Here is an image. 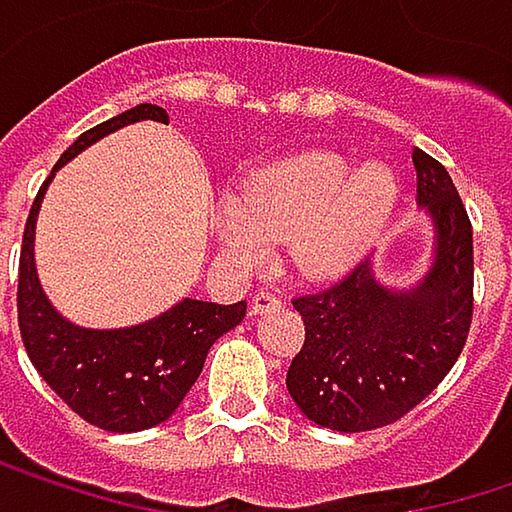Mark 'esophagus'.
Returning <instances> with one entry per match:
<instances>
[{"label": "esophagus", "instance_id": "1", "mask_svg": "<svg viewBox=\"0 0 512 512\" xmlns=\"http://www.w3.org/2000/svg\"><path fill=\"white\" fill-rule=\"evenodd\" d=\"M281 304L278 299V293H272V290H257L255 296H252V316H260V313H266V310H275Z\"/></svg>", "mask_w": 512, "mask_h": 512}]
</instances>
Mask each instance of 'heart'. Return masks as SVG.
I'll use <instances>...</instances> for the list:
<instances>
[{
	"label": "heart",
	"mask_w": 512,
	"mask_h": 512,
	"mask_svg": "<svg viewBox=\"0 0 512 512\" xmlns=\"http://www.w3.org/2000/svg\"><path fill=\"white\" fill-rule=\"evenodd\" d=\"M398 199V172L369 161L357 169L343 155L307 152L255 175L216 219L222 243L257 260L266 243L290 240L304 275L349 269L384 228Z\"/></svg>",
	"instance_id": "heart-1"
}]
</instances>
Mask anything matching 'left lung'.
Segmentation results:
<instances>
[{"instance_id": "obj_1", "label": "left lung", "mask_w": 512, "mask_h": 512, "mask_svg": "<svg viewBox=\"0 0 512 512\" xmlns=\"http://www.w3.org/2000/svg\"><path fill=\"white\" fill-rule=\"evenodd\" d=\"M416 196L434 219L437 257L413 290H387L369 260L325 290L302 293L304 346L287 390L322 428L393 425L434 393L466 346L475 310L472 222L440 161L413 149Z\"/></svg>"}]
</instances>
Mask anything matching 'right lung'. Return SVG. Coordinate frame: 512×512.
I'll return each instance as SVG.
<instances>
[{"label":"right lung","mask_w":512,"mask_h":512,"mask_svg":"<svg viewBox=\"0 0 512 512\" xmlns=\"http://www.w3.org/2000/svg\"><path fill=\"white\" fill-rule=\"evenodd\" d=\"M140 119L169 122L158 105H137L119 117L105 119L72 143L55 163L52 175L99 137ZM52 175L43 181L28 210L20 249L17 319L25 351L40 378L84 422L114 434L161 425L196 384L210 346L243 322L246 302L184 299L152 322L119 331H90L67 322L43 296L34 269V222Z\"/></svg>","instance_id":"right-lung-1"}]
</instances>
